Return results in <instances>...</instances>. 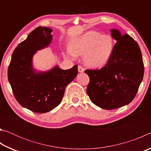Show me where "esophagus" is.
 <instances>
[{"label":"esophagus","instance_id":"esophagus-1","mask_svg":"<svg viewBox=\"0 0 151 151\" xmlns=\"http://www.w3.org/2000/svg\"><path fill=\"white\" fill-rule=\"evenodd\" d=\"M84 70H85V69H84L82 66H78V71L79 73H83Z\"/></svg>","mask_w":151,"mask_h":151}]
</instances>
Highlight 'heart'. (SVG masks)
I'll return each instance as SVG.
<instances>
[{"label": "heart", "mask_w": 151, "mask_h": 151, "mask_svg": "<svg viewBox=\"0 0 151 151\" xmlns=\"http://www.w3.org/2000/svg\"><path fill=\"white\" fill-rule=\"evenodd\" d=\"M114 40L111 35L89 30L71 40L68 55L83 56L85 65L93 68H102L111 59L114 49Z\"/></svg>", "instance_id": "b5f03b06"}]
</instances>
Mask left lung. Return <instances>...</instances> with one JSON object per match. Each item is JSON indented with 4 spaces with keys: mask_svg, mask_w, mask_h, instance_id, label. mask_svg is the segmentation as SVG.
I'll return each mask as SVG.
<instances>
[{
    "mask_svg": "<svg viewBox=\"0 0 151 151\" xmlns=\"http://www.w3.org/2000/svg\"><path fill=\"white\" fill-rule=\"evenodd\" d=\"M116 43L111 59L100 70H86L90 78L86 93L91 101L102 109L111 110L133 100L144 75L141 50L129 35L111 29Z\"/></svg>",
    "mask_w": 151,
    "mask_h": 151,
    "instance_id": "obj_1",
    "label": "left lung"
}]
</instances>
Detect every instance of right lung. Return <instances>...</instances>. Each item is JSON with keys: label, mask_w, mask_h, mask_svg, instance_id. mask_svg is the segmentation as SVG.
Masks as SVG:
<instances>
[{"label": "right lung", "mask_w": 151, "mask_h": 151, "mask_svg": "<svg viewBox=\"0 0 151 151\" xmlns=\"http://www.w3.org/2000/svg\"><path fill=\"white\" fill-rule=\"evenodd\" d=\"M52 29L39 27L20 42L12 55L8 78L16 100L20 105L37 113L52 111L62 101L68 84L77 76L78 66L63 70L55 65L46 71L33 67L32 58L38 50L52 42Z\"/></svg>", "instance_id": "right-lung-1"}]
</instances>
